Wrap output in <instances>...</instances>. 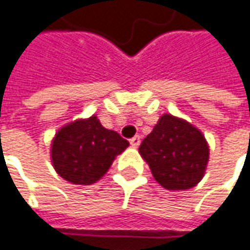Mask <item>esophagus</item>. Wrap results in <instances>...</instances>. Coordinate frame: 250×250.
I'll list each match as a JSON object with an SVG mask.
<instances>
[{
    "instance_id": "esophagus-1",
    "label": "esophagus",
    "mask_w": 250,
    "mask_h": 250,
    "mask_svg": "<svg viewBox=\"0 0 250 250\" xmlns=\"http://www.w3.org/2000/svg\"><path fill=\"white\" fill-rule=\"evenodd\" d=\"M140 143H141V139H140V136H134L133 139H130V144H131L133 147H139Z\"/></svg>"
}]
</instances>
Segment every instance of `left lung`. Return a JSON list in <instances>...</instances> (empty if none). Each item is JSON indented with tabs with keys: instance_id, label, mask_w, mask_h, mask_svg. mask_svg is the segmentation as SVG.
<instances>
[{
	"instance_id": "1",
	"label": "left lung",
	"mask_w": 250,
	"mask_h": 250,
	"mask_svg": "<svg viewBox=\"0 0 250 250\" xmlns=\"http://www.w3.org/2000/svg\"><path fill=\"white\" fill-rule=\"evenodd\" d=\"M141 157L166 189H188L202 180L209 158L208 143L197 127L171 114L160 117L141 141Z\"/></svg>"
}]
</instances>
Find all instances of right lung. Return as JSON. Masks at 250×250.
<instances>
[{
	"label": "right lung",
	"instance_id": "add662e5",
	"mask_svg": "<svg viewBox=\"0 0 250 250\" xmlns=\"http://www.w3.org/2000/svg\"><path fill=\"white\" fill-rule=\"evenodd\" d=\"M128 147L119 133L100 125L96 116L62 127L52 141V163L66 181L90 185L110 168L116 155Z\"/></svg>",
	"mask_w": 250,
	"mask_h": 250
}]
</instances>
